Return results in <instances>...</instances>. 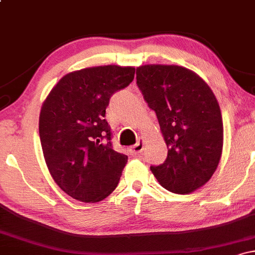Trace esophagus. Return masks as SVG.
<instances>
[{"mask_svg": "<svg viewBox=\"0 0 255 255\" xmlns=\"http://www.w3.org/2000/svg\"><path fill=\"white\" fill-rule=\"evenodd\" d=\"M142 150H144V142L137 141L135 145H133L130 147V153L133 154V156H136V154L141 153Z\"/></svg>", "mask_w": 255, "mask_h": 255, "instance_id": "1", "label": "esophagus"}]
</instances>
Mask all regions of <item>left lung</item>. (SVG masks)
<instances>
[{"label":"left lung","mask_w":255,"mask_h":255,"mask_svg":"<svg viewBox=\"0 0 255 255\" xmlns=\"http://www.w3.org/2000/svg\"><path fill=\"white\" fill-rule=\"evenodd\" d=\"M136 85L169 148L165 162L151 171L168 191L194 192L211 178L223 150V121L212 90L197 73L165 64L136 68Z\"/></svg>","instance_id":"obj_1"}]
</instances>
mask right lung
<instances>
[{
  "instance_id": "right-lung-1",
  "label": "right lung",
  "mask_w": 255,
  "mask_h": 255,
  "mask_svg": "<svg viewBox=\"0 0 255 255\" xmlns=\"http://www.w3.org/2000/svg\"><path fill=\"white\" fill-rule=\"evenodd\" d=\"M134 74L133 67L113 64L68 73L44 101L39 115L44 159L69 197L97 203L118 187L128 157L113 148L105 109Z\"/></svg>"
}]
</instances>
